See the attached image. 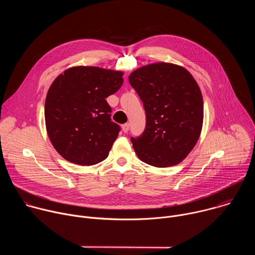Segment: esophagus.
<instances>
[{
  "label": "esophagus",
  "mask_w": 255,
  "mask_h": 255,
  "mask_svg": "<svg viewBox=\"0 0 255 255\" xmlns=\"http://www.w3.org/2000/svg\"><path fill=\"white\" fill-rule=\"evenodd\" d=\"M129 127H130V125H129L128 123L123 124V125H122V130H123V132H124V133H127V132L129 131Z\"/></svg>",
  "instance_id": "1"
}]
</instances>
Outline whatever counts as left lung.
<instances>
[{
  "label": "left lung",
  "instance_id": "1",
  "mask_svg": "<svg viewBox=\"0 0 255 255\" xmlns=\"http://www.w3.org/2000/svg\"><path fill=\"white\" fill-rule=\"evenodd\" d=\"M129 83L146 114L144 132L131 138L137 156L155 167L178 164L202 131L204 104L197 82L183 66L157 62L134 70Z\"/></svg>",
  "mask_w": 255,
  "mask_h": 255
}]
</instances>
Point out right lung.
<instances>
[{
	"mask_svg": "<svg viewBox=\"0 0 255 255\" xmlns=\"http://www.w3.org/2000/svg\"><path fill=\"white\" fill-rule=\"evenodd\" d=\"M123 72L75 66L60 74L45 100V125L55 150L67 161L94 165L107 158L120 132L106 101L123 84Z\"/></svg>",
	"mask_w": 255,
	"mask_h": 255,
	"instance_id": "add662e5",
	"label": "right lung"
}]
</instances>
